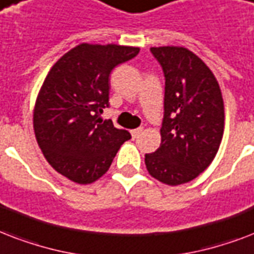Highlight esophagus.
<instances>
[{
    "label": "esophagus",
    "instance_id": "esophagus-1",
    "mask_svg": "<svg viewBox=\"0 0 254 254\" xmlns=\"http://www.w3.org/2000/svg\"><path fill=\"white\" fill-rule=\"evenodd\" d=\"M141 132H143V127H139V128L132 129V131H131V135H132L133 137H137Z\"/></svg>",
    "mask_w": 254,
    "mask_h": 254
}]
</instances>
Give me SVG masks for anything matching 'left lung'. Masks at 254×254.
Instances as JSON below:
<instances>
[{
  "label": "left lung",
  "instance_id": "1",
  "mask_svg": "<svg viewBox=\"0 0 254 254\" xmlns=\"http://www.w3.org/2000/svg\"><path fill=\"white\" fill-rule=\"evenodd\" d=\"M166 79L162 143L145 154L149 175L168 186L184 184L207 170L224 132V102L215 75L184 47H151Z\"/></svg>",
  "mask_w": 254,
  "mask_h": 254
}]
</instances>
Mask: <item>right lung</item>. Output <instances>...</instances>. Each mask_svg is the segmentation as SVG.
Here are the masks:
<instances>
[{"instance_id": "add662e5", "label": "right lung", "mask_w": 254, "mask_h": 254, "mask_svg": "<svg viewBox=\"0 0 254 254\" xmlns=\"http://www.w3.org/2000/svg\"><path fill=\"white\" fill-rule=\"evenodd\" d=\"M139 54L137 47L82 43L66 53L43 82L34 109V132L49 164L78 184L107 172L127 129L102 122L110 107V74Z\"/></svg>"}]
</instances>
